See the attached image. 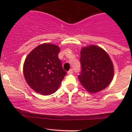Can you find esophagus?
<instances>
[{"instance_id": "1", "label": "esophagus", "mask_w": 132, "mask_h": 132, "mask_svg": "<svg viewBox=\"0 0 132 132\" xmlns=\"http://www.w3.org/2000/svg\"><path fill=\"white\" fill-rule=\"evenodd\" d=\"M73 73V70L72 69H71V70H70L68 71V74H72Z\"/></svg>"}]
</instances>
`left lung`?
Wrapping results in <instances>:
<instances>
[{
  "label": "left lung",
  "instance_id": "1",
  "mask_svg": "<svg viewBox=\"0 0 132 132\" xmlns=\"http://www.w3.org/2000/svg\"><path fill=\"white\" fill-rule=\"evenodd\" d=\"M80 61L82 70L78 79L87 91L97 93L110 84L114 77V67L103 49L96 45L82 48Z\"/></svg>",
  "mask_w": 132,
  "mask_h": 132
}]
</instances>
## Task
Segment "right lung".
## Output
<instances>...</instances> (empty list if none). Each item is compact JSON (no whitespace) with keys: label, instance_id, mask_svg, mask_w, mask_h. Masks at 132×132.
I'll return each mask as SVG.
<instances>
[{"label":"right lung","instance_id":"right-lung-1","mask_svg":"<svg viewBox=\"0 0 132 132\" xmlns=\"http://www.w3.org/2000/svg\"><path fill=\"white\" fill-rule=\"evenodd\" d=\"M60 48L43 43L32 50L25 60L23 75L27 83L36 93L49 95L55 93L66 75L58 57Z\"/></svg>","mask_w":132,"mask_h":132}]
</instances>
